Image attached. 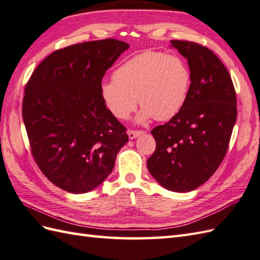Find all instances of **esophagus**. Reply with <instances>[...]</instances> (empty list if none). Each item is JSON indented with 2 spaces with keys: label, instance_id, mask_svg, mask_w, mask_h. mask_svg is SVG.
<instances>
[{
  "label": "esophagus",
  "instance_id": "obj_1",
  "mask_svg": "<svg viewBox=\"0 0 260 260\" xmlns=\"http://www.w3.org/2000/svg\"><path fill=\"white\" fill-rule=\"evenodd\" d=\"M145 134V131L143 130H129L128 131V136L130 139H135V138L139 137L140 135H143Z\"/></svg>",
  "mask_w": 260,
  "mask_h": 260
}]
</instances>
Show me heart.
<instances>
[{"label":"heart","instance_id":"1","mask_svg":"<svg viewBox=\"0 0 260 260\" xmlns=\"http://www.w3.org/2000/svg\"><path fill=\"white\" fill-rule=\"evenodd\" d=\"M190 82L191 73L180 56L145 51L115 69L113 80L103 82L100 92L108 110L117 119H129L139 101L140 120L153 117L166 121L180 111Z\"/></svg>","mask_w":260,"mask_h":260}]
</instances>
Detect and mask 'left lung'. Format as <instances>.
<instances>
[{
	"mask_svg": "<svg viewBox=\"0 0 260 260\" xmlns=\"http://www.w3.org/2000/svg\"><path fill=\"white\" fill-rule=\"evenodd\" d=\"M171 44L188 60L191 82L180 111L151 130L155 150L147 166L161 186L187 192L205 183L222 162L237 119V99L232 77L211 50L180 40Z\"/></svg>",
	"mask_w": 260,
	"mask_h": 260,
	"instance_id": "left-lung-1",
	"label": "left lung"
}]
</instances>
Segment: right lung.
I'll list each match as a JSON object with an SVG mask.
<instances>
[{"label":"right lung","mask_w":260,"mask_h":260,"mask_svg":"<svg viewBox=\"0 0 260 260\" xmlns=\"http://www.w3.org/2000/svg\"><path fill=\"white\" fill-rule=\"evenodd\" d=\"M130 45L115 39L59 49L40 63L24 89L22 115L31 154L66 191H91L111 174L128 142L126 128L101 96L107 70Z\"/></svg>","instance_id":"right-lung-1"}]
</instances>
